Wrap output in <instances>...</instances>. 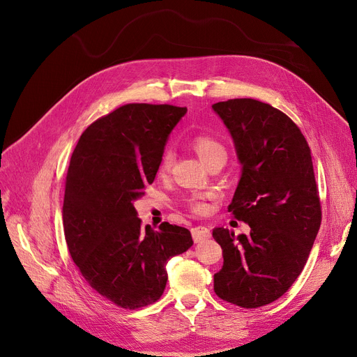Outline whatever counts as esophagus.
<instances>
[{
    "mask_svg": "<svg viewBox=\"0 0 357 357\" xmlns=\"http://www.w3.org/2000/svg\"><path fill=\"white\" fill-rule=\"evenodd\" d=\"M192 237H194V241L195 243H201L204 240H207L211 237V231L208 227H204V226H198V227H194L192 230Z\"/></svg>",
    "mask_w": 357,
    "mask_h": 357,
    "instance_id": "34e87169",
    "label": "esophagus"
}]
</instances>
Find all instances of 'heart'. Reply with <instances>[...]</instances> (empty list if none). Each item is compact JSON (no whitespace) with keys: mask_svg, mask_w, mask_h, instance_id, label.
I'll list each match as a JSON object with an SVG mask.
<instances>
[{"mask_svg":"<svg viewBox=\"0 0 357 357\" xmlns=\"http://www.w3.org/2000/svg\"><path fill=\"white\" fill-rule=\"evenodd\" d=\"M191 146L197 152V155L201 158V160L207 166H210L214 162L224 163L227 159L226 144H224L218 137H215L213 135L199 133V135L194 136L191 140ZM172 163H174V152L171 149H166L162 155L160 163H159V169H158L159 174L160 175L166 174L169 169H171ZM186 204H188V207L197 214H205L208 211V205L197 197L186 199Z\"/></svg>","mask_w":357,"mask_h":357,"instance_id":"b5f03b06","label":"heart"}]
</instances>
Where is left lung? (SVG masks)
I'll return each mask as SVG.
<instances>
[{"instance_id": "left-lung-1", "label": "left lung", "mask_w": 357, "mask_h": 357, "mask_svg": "<svg viewBox=\"0 0 357 357\" xmlns=\"http://www.w3.org/2000/svg\"><path fill=\"white\" fill-rule=\"evenodd\" d=\"M213 108L243 166L229 211L250 226L249 236L213 230L224 257L214 291L241 308L264 307L292 287L320 230L311 150L299 127L266 102L236 98Z\"/></svg>"}]
</instances>
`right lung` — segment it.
I'll use <instances>...</instances> for the list:
<instances>
[{"instance_id":"1","label":"right lung","mask_w":357,"mask_h":357,"mask_svg":"<svg viewBox=\"0 0 357 357\" xmlns=\"http://www.w3.org/2000/svg\"><path fill=\"white\" fill-rule=\"evenodd\" d=\"M186 107L126 104L93 121L75 147L63 199L65 240L85 282L107 301L139 310L162 296L167 260L191 231L142 227L133 201L155 181L169 133Z\"/></svg>"}]
</instances>
